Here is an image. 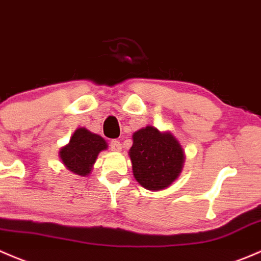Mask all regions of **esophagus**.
<instances>
[{"instance_id":"1","label":"esophagus","mask_w":261,"mask_h":261,"mask_svg":"<svg viewBox=\"0 0 261 261\" xmlns=\"http://www.w3.org/2000/svg\"><path fill=\"white\" fill-rule=\"evenodd\" d=\"M111 149L113 152H120V150H122V144H120V142L117 141V139L111 141Z\"/></svg>"}]
</instances>
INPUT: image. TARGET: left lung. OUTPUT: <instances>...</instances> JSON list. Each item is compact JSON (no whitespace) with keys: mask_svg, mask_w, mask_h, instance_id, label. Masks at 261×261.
Returning a JSON list of instances; mask_svg holds the SVG:
<instances>
[{"mask_svg":"<svg viewBox=\"0 0 261 261\" xmlns=\"http://www.w3.org/2000/svg\"><path fill=\"white\" fill-rule=\"evenodd\" d=\"M136 181L150 191L165 190L181 173L185 152L171 132L147 125L133 134L129 149Z\"/></svg>","mask_w":261,"mask_h":261,"instance_id":"obj_1","label":"left lung"}]
</instances>
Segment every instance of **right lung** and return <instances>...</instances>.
I'll use <instances>...</instances> for the list:
<instances>
[{"label":"right lung","mask_w":261,"mask_h":261,"mask_svg":"<svg viewBox=\"0 0 261 261\" xmlns=\"http://www.w3.org/2000/svg\"><path fill=\"white\" fill-rule=\"evenodd\" d=\"M108 144L95 133L87 128H77L71 136L70 142L60 149L59 155L69 171L79 176H88L100 150L107 149Z\"/></svg>","instance_id":"add662e5"}]
</instances>
